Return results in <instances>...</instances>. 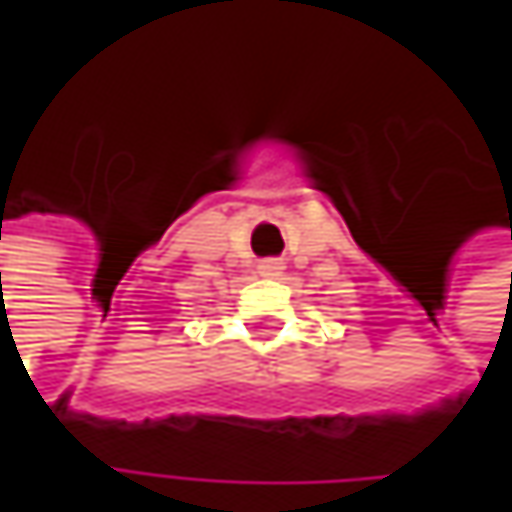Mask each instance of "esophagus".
Listing matches in <instances>:
<instances>
[{"label": "esophagus", "mask_w": 512, "mask_h": 512, "mask_svg": "<svg viewBox=\"0 0 512 512\" xmlns=\"http://www.w3.org/2000/svg\"><path fill=\"white\" fill-rule=\"evenodd\" d=\"M257 272H260L263 278H278V275L284 272V263H281V260H275V257H269V260H260Z\"/></svg>", "instance_id": "1"}]
</instances>
